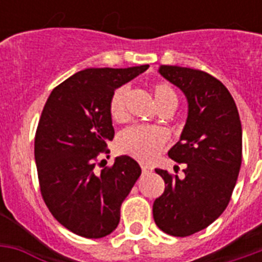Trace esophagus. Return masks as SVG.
<instances>
[{
  "label": "esophagus",
  "instance_id": "1",
  "mask_svg": "<svg viewBox=\"0 0 262 262\" xmlns=\"http://www.w3.org/2000/svg\"><path fill=\"white\" fill-rule=\"evenodd\" d=\"M141 170H143L144 172H149L152 171V167L151 166H148V164H141Z\"/></svg>",
  "mask_w": 262,
  "mask_h": 262
}]
</instances>
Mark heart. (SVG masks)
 <instances>
[{
	"instance_id": "obj_1",
	"label": "heart",
	"mask_w": 262,
	"mask_h": 262,
	"mask_svg": "<svg viewBox=\"0 0 262 262\" xmlns=\"http://www.w3.org/2000/svg\"><path fill=\"white\" fill-rule=\"evenodd\" d=\"M156 104L162 107H177L178 98L174 88L166 83H156L152 88ZM129 87L122 85L111 96L110 114L115 121H123L126 117V98ZM167 143V136L162 129L148 126H132L119 136V149L140 160H149L156 156Z\"/></svg>"
}]
</instances>
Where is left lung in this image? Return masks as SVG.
Instances as JSON below:
<instances>
[{
  "mask_svg": "<svg viewBox=\"0 0 262 262\" xmlns=\"http://www.w3.org/2000/svg\"><path fill=\"white\" fill-rule=\"evenodd\" d=\"M158 72L183 92L187 118L168 151L185 163V177L156 168L166 187L154 203V219L166 234L189 236L213 223L230 203L242 163V126L231 94L213 76L172 65Z\"/></svg>",
  "mask_w": 262,
  "mask_h": 262,
  "instance_id": "obj_1",
  "label": "left lung"
}]
</instances>
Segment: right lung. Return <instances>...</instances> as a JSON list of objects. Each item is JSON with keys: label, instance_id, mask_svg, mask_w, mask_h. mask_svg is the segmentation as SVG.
I'll use <instances>...</instances> for the list:
<instances>
[{"label": "right lung", "instance_id": "obj_1", "mask_svg": "<svg viewBox=\"0 0 262 262\" xmlns=\"http://www.w3.org/2000/svg\"><path fill=\"white\" fill-rule=\"evenodd\" d=\"M149 65L77 72L51 91L35 136L40 193L63 227L84 238H103L119 223L121 205L141 175L130 156L95 171L96 158L114 139L110 100L117 88Z\"/></svg>", "mask_w": 262, "mask_h": 262}]
</instances>
